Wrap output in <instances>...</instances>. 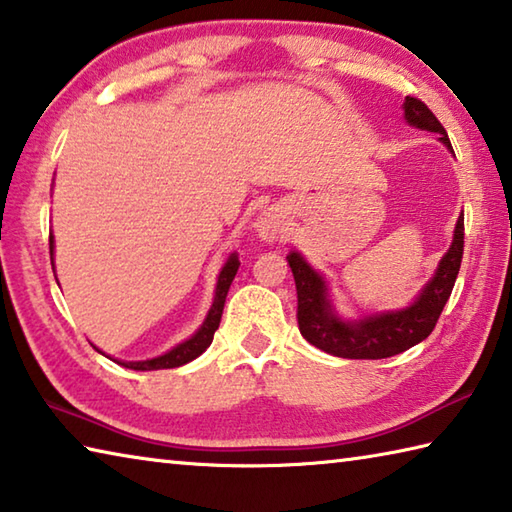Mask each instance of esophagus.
Here are the masks:
<instances>
[{
  "mask_svg": "<svg viewBox=\"0 0 512 512\" xmlns=\"http://www.w3.org/2000/svg\"><path fill=\"white\" fill-rule=\"evenodd\" d=\"M255 230L259 232V237L264 241H277L284 237L286 232V221L280 208H268L264 212H259L255 219Z\"/></svg>",
  "mask_w": 512,
  "mask_h": 512,
  "instance_id": "obj_1",
  "label": "esophagus"
}]
</instances>
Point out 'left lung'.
Masks as SVG:
<instances>
[{
	"mask_svg": "<svg viewBox=\"0 0 512 512\" xmlns=\"http://www.w3.org/2000/svg\"><path fill=\"white\" fill-rule=\"evenodd\" d=\"M403 116L407 125L425 132L439 134V141L454 154L443 125L427 109L425 102L405 96ZM463 257V212L454 226V237L448 253L441 257L430 277L412 304L394 311L362 313L358 320H347L333 306L329 282L322 273L306 262L302 253L291 250L286 255L297 288V324L300 333L313 347L338 358L378 360L403 353L430 336L445 302L457 282Z\"/></svg>",
	"mask_w": 512,
	"mask_h": 512,
	"instance_id": "obj_1",
	"label": "left lung"
}]
</instances>
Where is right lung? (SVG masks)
<instances>
[{
	"label": "right lung",
	"instance_id": "add662e5",
	"mask_svg": "<svg viewBox=\"0 0 512 512\" xmlns=\"http://www.w3.org/2000/svg\"><path fill=\"white\" fill-rule=\"evenodd\" d=\"M49 250H51V266H53V250H55V239H53V232L49 235ZM239 271V257L237 253H230L226 264L221 266L219 277H217V286H215V300H212L210 311L206 315V320L201 322V327L192 333L188 340L179 342V345L172 347L170 351L161 353V356L156 358H147V360H116L107 356L109 360L118 362V365H123L127 369H134V371H154V369H172V367H181L185 362H192L194 358H199L203 351H206L212 345V338H215V331L219 329V322H221V313H224V304H226V295H228V288L235 280V275ZM94 349L98 353H102L96 345ZM105 356V353H102Z\"/></svg>",
	"mask_w": 512,
	"mask_h": 512
}]
</instances>
